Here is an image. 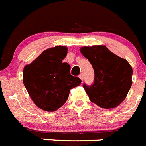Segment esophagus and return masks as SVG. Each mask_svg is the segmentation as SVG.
<instances>
[{"label": "esophagus", "instance_id": "obj_1", "mask_svg": "<svg viewBox=\"0 0 146 146\" xmlns=\"http://www.w3.org/2000/svg\"><path fill=\"white\" fill-rule=\"evenodd\" d=\"M78 77H79L80 79H81V81H83V74H82V73H81V74H80L79 76H78Z\"/></svg>", "mask_w": 146, "mask_h": 146}]
</instances>
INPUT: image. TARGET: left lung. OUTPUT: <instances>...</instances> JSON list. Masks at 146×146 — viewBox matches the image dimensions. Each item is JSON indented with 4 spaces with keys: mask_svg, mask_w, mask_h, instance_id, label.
<instances>
[{
    "mask_svg": "<svg viewBox=\"0 0 146 146\" xmlns=\"http://www.w3.org/2000/svg\"><path fill=\"white\" fill-rule=\"evenodd\" d=\"M80 51L90 62L94 71L92 84L83 85L89 100L102 108L117 107L125 99L132 86L131 65L106 46H84Z\"/></svg>",
    "mask_w": 146,
    "mask_h": 146,
    "instance_id": "left-lung-1",
    "label": "left lung"
}]
</instances>
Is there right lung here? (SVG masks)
Returning a JSON list of instances; mask_svg holds the SVG:
<instances>
[{
  "instance_id": "1",
  "label": "right lung",
  "mask_w": 146,
  "mask_h": 146,
  "mask_svg": "<svg viewBox=\"0 0 146 146\" xmlns=\"http://www.w3.org/2000/svg\"><path fill=\"white\" fill-rule=\"evenodd\" d=\"M68 48L57 46L42 52L23 70V84L36 106L45 111H57L65 104L70 90L81 84L70 75V66L62 62Z\"/></svg>"
}]
</instances>
